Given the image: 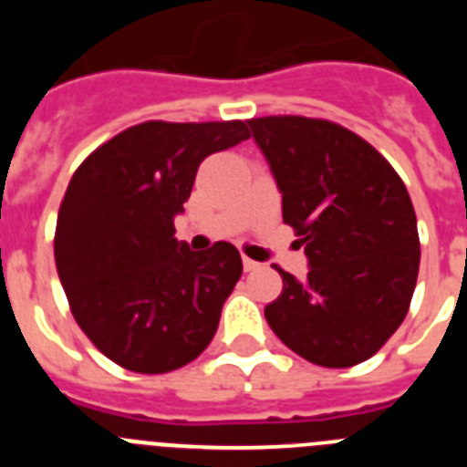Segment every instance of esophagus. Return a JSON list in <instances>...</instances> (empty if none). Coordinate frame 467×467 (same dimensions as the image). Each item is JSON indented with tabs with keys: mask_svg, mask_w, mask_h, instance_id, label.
<instances>
[{
	"mask_svg": "<svg viewBox=\"0 0 467 467\" xmlns=\"http://www.w3.org/2000/svg\"><path fill=\"white\" fill-rule=\"evenodd\" d=\"M259 266H262V264L253 262V259H250V257H243V269H245V271H257Z\"/></svg>",
	"mask_w": 467,
	"mask_h": 467,
	"instance_id": "esophagus-1",
	"label": "esophagus"
}]
</instances>
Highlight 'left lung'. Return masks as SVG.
Listing matches in <instances>:
<instances>
[{
  "label": "left lung",
  "instance_id": "obj_1",
  "mask_svg": "<svg viewBox=\"0 0 467 467\" xmlns=\"http://www.w3.org/2000/svg\"><path fill=\"white\" fill-rule=\"evenodd\" d=\"M283 193V222L301 236L306 278L287 271L264 308L275 337L320 367L365 362L410 311L419 278L416 213L395 168L327 119H250Z\"/></svg>",
  "mask_w": 467,
  "mask_h": 467
}]
</instances>
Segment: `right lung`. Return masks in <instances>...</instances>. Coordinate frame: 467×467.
<instances>
[{
	"mask_svg": "<svg viewBox=\"0 0 467 467\" xmlns=\"http://www.w3.org/2000/svg\"><path fill=\"white\" fill-rule=\"evenodd\" d=\"M250 138L243 121H144L84 159L57 210L56 269L69 311L102 356L166 374L213 341L243 262L231 243L175 238L205 156Z\"/></svg>",
	"mask_w": 467,
	"mask_h": 467,
	"instance_id": "add662e5",
	"label": "right lung"
}]
</instances>
